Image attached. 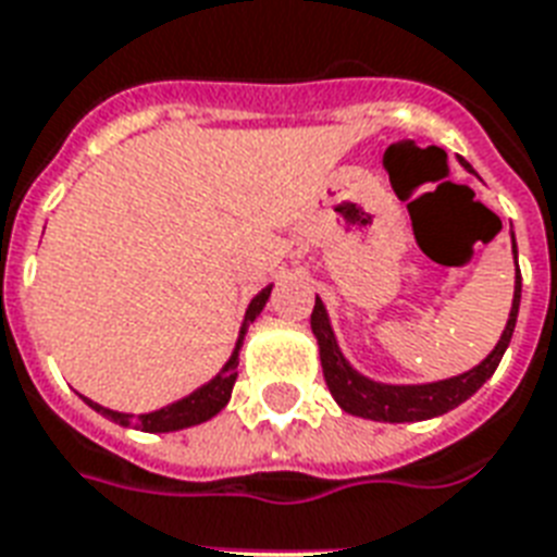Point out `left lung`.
<instances>
[{"instance_id": "8db88e82", "label": "left lung", "mask_w": 557, "mask_h": 557, "mask_svg": "<svg viewBox=\"0 0 557 557\" xmlns=\"http://www.w3.org/2000/svg\"><path fill=\"white\" fill-rule=\"evenodd\" d=\"M461 164L472 173V166L461 158ZM513 237V234H511ZM513 258H517V244H513ZM520 294H522V275L517 267V282H513V302L511 313H508V323L502 332L499 343L493 346V352L484 358L479 367H472L467 373L453 375V379H443V382L432 384H382L367 379L355 370L352 363L346 361L341 352V346L334 341L332 323H329V313L325 305L317 299L311 313V329L320 346V361H323V375L329 391H332L334 403L341 405L346 413L363 417V420L375 422H417V420H432L441 413L453 411L461 403H467L472 393L479 391L499 367L502 355L511 343L513 325H517V311H520Z\"/></svg>"}]
</instances>
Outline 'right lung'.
Here are the masks:
<instances>
[{
  "mask_svg": "<svg viewBox=\"0 0 557 557\" xmlns=\"http://www.w3.org/2000/svg\"><path fill=\"white\" fill-rule=\"evenodd\" d=\"M270 290H273V284L263 287L261 294L255 296L252 302H249V308H246L244 325H240V337L234 343V352L232 358L225 361L223 370H220L211 382L202 384L199 391L190 393V396H184L178 403L166 405V408H158V411L152 413H140V417L111 411V408H102V405L90 403V399H85V403L90 405L94 411L102 413V417H108V420L120 422V425H135L140 432H178V429H190V425H199V422L216 417V413L228 405V399H232V387L234 382H237V355H240V346H244L246 329H249V325L255 323V317L263 311V305L270 299Z\"/></svg>",
  "mask_w": 557,
  "mask_h": 557,
  "instance_id": "1",
  "label": "right lung"
}]
</instances>
